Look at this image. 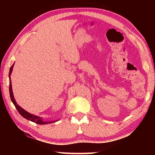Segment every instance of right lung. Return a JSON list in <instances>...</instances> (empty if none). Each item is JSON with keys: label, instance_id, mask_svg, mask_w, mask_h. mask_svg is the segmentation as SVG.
I'll return each instance as SVG.
<instances>
[{"label": "right lung", "instance_id": "right-lung-1", "mask_svg": "<svg viewBox=\"0 0 155 155\" xmlns=\"http://www.w3.org/2000/svg\"><path fill=\"white\" fill-rule=\"evenodd\" d=\"M14 64H13L11 68H10V70H9V94H10V98H11V100L12 101V103H14V104L15 107V108L17 109L18 111L19 112V114L22 115V117H24L25 118H26L28 120H31V121H32L35 123H37V124H51V123L52 122H55V121H51V122H44L41 120V118L40 117H38L36 116V115H34L32 114H28L27 111H26L25 109H23L22 107H20L18 104L16 103V102H15V99H14V94H13V91H12V83H11V78H10V75L12 74V70H13V68H14Z\"/></svg>", "mask_w": 155, "mask_h": 155}]
</instances>
